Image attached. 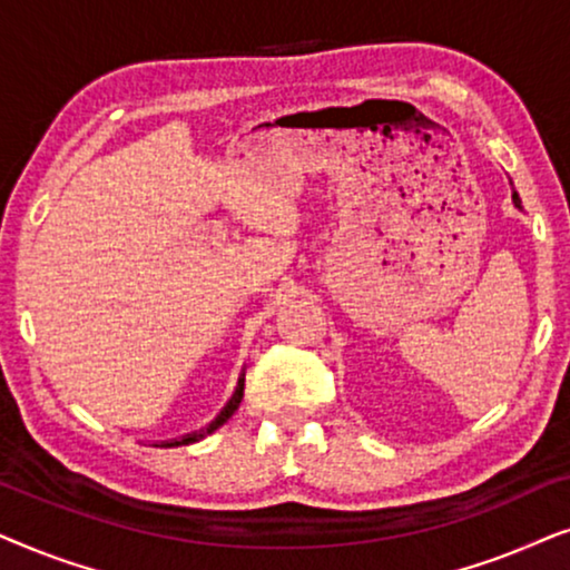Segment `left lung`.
Instances as JSON below:
<instances>
[{
    "label": "left lung",
    "instance_id": "8db88e82",
    "mask_svg": "<svg viewBox=\"0 0 570 570\" xmlns=\"http://www.w3.org/2000/svg\"><path fill=\"white\" fill-rule=\"evenodd\" d=\"M511 199H513V207L521 209V199H519V194H517V191H511Z\"/></svg>",
    "mask_w": 570,
    "mask_h": 570
}]
</instances>
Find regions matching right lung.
Masks as SVG:
<instances>
[{
  "instance_id": "right-lung-1",
  "label": "right lung",
  "mask_w": 570,
  "mask_h": 570,
  "mask_svg": "<svg viewBox=\"0 0 570 570\" xmlns=\"http://www.w3.org/2000/svg\"><path fill=\"white\" fill-rule=\"evenodd\" d=\"M244 376H246V371H240V376H238V384H236V392H233V396H230V400H228V404H225V407L220 410V415H217V417L213 420V423H209L207 428H202V431H194V433H186V435H181V439L160 441V443H155V446H163V449H170V446H186V443H194V441L205 439V435H209V433H213V431H217V428H220L223 423H228L233 412L238 410L240 400H244Z\"/></svg>"
}]
</instances>
